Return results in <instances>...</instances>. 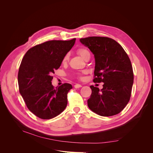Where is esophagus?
<instances>
[{"mask_svg":"<svg viewBox=\"0 0 153 153\" xmlns=\"http://www.w3.org/2000/svg\"><path fill=\"white\" fill-rule=\"evenodd\" d=\"M74 87H75V88H80V87H82V85L80 84H75V85H74Z\"/></svg>","mask_w":153,"mask_h":153,"instance_id":"esophagus-1","label":"esophagus"}]
</instances>
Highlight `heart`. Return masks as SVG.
Instances as JSON below:
<instances>
[{"label": "heart", "instance_id": "1", "mask_svg": "<svg viewBox=\"0 0 153 153\" xmlns=\"http://www.w3.org/2000/svg\"><path fill=\"white\" fill-rule=\"evenodd\" d=\"M78 54H79L82 58H84L85 55L87 53H89V52H88L87 50H86V49H85V48H80V49L78 50ZM68 57V55H66V56L64 57V61H66Z\"/></svg>", "mask_w": 153, "mask_h": 153}]
</instances>
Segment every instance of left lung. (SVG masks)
<instances>
[{
    "mask_svg": "<svg viewBox=\"0 0 153 153\" xmlns=\"http://www.w3.org/2000/svg\"><path fill=\"white\" fill-rule=\"evenodd\" d=\"M94 54V82H103V89L91 85L92 94L87 100L89 108L101 116L120 113L131 97L133 72L130 60L123 48L106 37L92 36L80 39Z\"/></svg>",
    "mask_w": 153,
    "mask_h": 153,
    "instance_id": "left-lung-1",
    "label": "left lung"
}]
</instances>
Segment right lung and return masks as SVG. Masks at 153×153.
<instances>
[{"mask_svg": "<svg viewBox=\"0 0 153 153\" xmlns=\"http://www.w3.org/2000/svg\"><path fill=\"white\" fill-rule=\"evenodd\" d=\"M75 40L47 41L30 48L22 59L18 75L20 93L27 108L39 118L52 119L66 107L72 85L66 83L55 89L51 81Z\"/></svg>", "mask_w": 153, "mask_h": 153, "instance_id": "right-lung-1", "label": "right lung"}]
</instances>
